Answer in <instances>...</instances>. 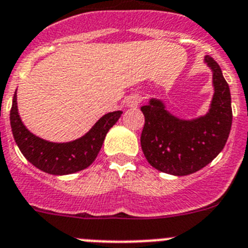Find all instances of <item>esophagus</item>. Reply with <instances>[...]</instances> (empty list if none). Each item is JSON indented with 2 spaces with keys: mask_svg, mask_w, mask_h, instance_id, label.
<instances>
[{
  "mask_svg": "<svg viewBox=\"0 0 248 248\" xmlns=\"http://www.w3.org/2000/svg\"><path fill=\"white\" fill-rule=\"evenodd\" d=\"M141 100H143V97H141V94L139 93H134L131 94L130 97L126 99V104H128V107H131V108H135V107H138V105L141 103Z\"/></svg>",
  "mask_w": 248,
  "mask_h": 248,
  "instance_id": "esophagus-1",
  "label": "esophagus"
}]
</instances>
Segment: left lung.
I'll return each instance as SVG.
<instances>
[{
    "label": "left lung",
    "instance_id": "8db88e82",
    "mask_svg": "<svg viewBox=\"0 0 248 248\" xmlns=\"http://www.w3.org/2000/svg\"><path fill=\"white\" fill-rule=\"evenodd\" d=\"M214 97L203 117L184 120L174 117L159 99L141 107L144 124L140 144L146 160L161 172L185 176L205 168L223 149L232 125L231 94L220 65L210 56Z\"/></svg>",
    "mask_w": 248,
    "mask_h": 248
}]
</instances>
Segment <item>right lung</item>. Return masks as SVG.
Listing matches in <instances>:
<instances>
[{"mask_svg": "<svg viewBox=\"0 0 248 248\" xmlns=\"http://www.w3.org/2000/svg\"><path fill=\"white\" fill-rule=\"evenodd\" d=\"M122 114L123 111L120 110L105 114L79 139L69 143H52L36 137L23 125L15 93L10 120L15 141L23 156L32 165L48 174L68 175L80 171L93 163L102 148L105 135Z\"/></svg>", "mask_w": 248, "mask_h": 248, "instance_id": "add662e5", "label": "right lung"}]
</instances>
